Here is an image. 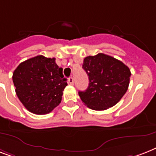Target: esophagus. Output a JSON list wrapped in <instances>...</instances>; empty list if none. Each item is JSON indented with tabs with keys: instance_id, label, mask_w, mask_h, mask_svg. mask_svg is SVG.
I'll list each match as a JSON object with an SVG mask.
<instances>
[{
	"instance_id": "obj_1",
	"label": "esophagus",
	"mask_w": 156,
	"mask_h": 156,
	"mask_svg": "<svg viewBox=\"0 0 156 156\" xmlns=\"http://www.w3.org/2000/svg\"><path fill=\"white\" fill-rule=\"evenodd\" d=\"M68 82H69L70 85H74V78H72V77H70V78H68Z\"/></svg>"
}]
</instances>
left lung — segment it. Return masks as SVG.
<instances>
[{"mask_svg":"<svg viewBox=\"0 0 156 156\" xmlns=\"http://www.w3.org/2000/svg\"><path fill=\"white\" fill-rule=\"evenodd\" d=\"M82 68L89 77V86L79 91L82 102L95 111H104L119 102L128 89L131 70L121 61L98 54L84 58Z\"/></svg>","mask_w":156,"mask_h":156,"instance_id":"8db88e82","label":"left lung"}]
</instances>
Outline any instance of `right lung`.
Here are the masks:
<instances>
[{
	"instance_id": "obj_1",
	"label": "right lung",
	"mask_w": 156,
	"mask_h": 156,
	"mask_svg": "<svg viewBox=\"0 0 156 156\" xmlns=\"http://www.w3.org/2000/svg\"><path fill=\"white\" fill-rule=\"evenodd\" d=\"M12 82L21 103L36 115H45L58 107L67 86L62 68L58 67L55 58L42 55L19 64L12 74Z\"/></svg>"
}]
</instances>
